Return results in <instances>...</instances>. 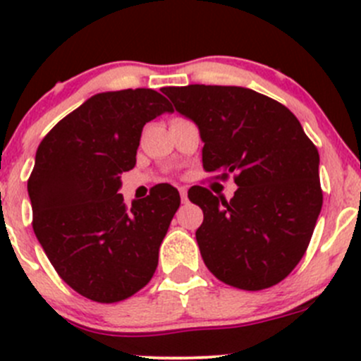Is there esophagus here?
<instances>
[{
	"label": "esophagus",
	"mask_w": 361,
	"mask_h": 361,
	"mask_svg": "<svg viewBox=\"0 0 361 361\" xmlns=\"http://www.w3.org/2000/svg\"><path fill=\"white\" fill-rule=\"evenodd\" d=\"M180 195H181V202H187L188 197H187V188L185 187H180Z\"/></svg>",
	"instance_id": "esophagus-1"
}]
</instances>
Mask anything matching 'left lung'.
Instances as JSON below:
<instances>
[{"instance_id":"1","label":"left lung","mask_w":361,"mask_h":361,"mask_svg":"<svg viewBox=\"0 0 361 361\" xmlns=\"http://www.w3.org/2000/svg\"><path fill=\"white\" fill-rule=\"evenodd\" d=\"M174 110L197 126L202 166L235 174L231 201L207 188L188 199L204 213L195 232L206 267L241 290L285 279L311 241L323 204L319 155L297 116L246 87H164Z\"/></svg>"}]
</instances>
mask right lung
Segmentation results:
<instances>
[{"mask_svg": "<svg viewBox=\"0 0 361 361\" xmlns=\"http://www.w3.org/2000/svg\"><path fill=\"white\" fill-rule=\"evenodd\" d=\"M171 111L152 89L96 94L36 150L27 181L32 228L57 274L90 300H123L157 269L180 194L160 183L127 207L118 190L120 174L136 166L145 123Z\"/></svg>", "mask_w": 361, "mask_h": 361, "instance_id": "right-lung-1", "label": "right lung"}]
</instances>
